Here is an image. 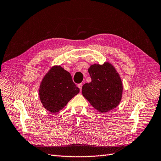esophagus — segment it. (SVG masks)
I'll use <instances>...</instances> for the list:
<instances>
[{"mask_svg": "<svg viewBox=\"0 0 161 161\" xmlns=\"http://www.w3.org/2000/svg\"><path fill=\"white\" fill-rule=\"evenodd\" d=\"M82 86H83V84H78V88H80V91L81 90V88H82Z\"/></svg>", "mask_w": 161, "mask_h": 161, "instance_id": "obj_1", "label": "esophagus"}]
</instances>
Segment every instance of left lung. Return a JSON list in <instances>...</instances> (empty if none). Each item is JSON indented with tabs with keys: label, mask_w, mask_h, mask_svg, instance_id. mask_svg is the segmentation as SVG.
Segmentation results:
<instances>
[{
	"label": "left lung",
	"mask_w": 161,
	"mask_h": 161,
	"mask_svg": "<svg viewBox=\"0 0 161 161\" xmlns=\"http://www.w3.org/2000/svg\"><path fill=\"white\" fill-rule=\"evenodd\" d=\"M92 81L82 86V94L95 109L107 113L116 108L122 98L123 84L111 63L94 64L88 69Z\"/></svg>",
	"instance_id": "left-lung-1"
}]
</instances>
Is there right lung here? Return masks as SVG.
I'll use <instances>...</instances> for the list:
<instances>
[{
    "label": "right lung",
    "instance_id": "obj_1",
    "mask_svg": "<svg viewBox=\"0 0 161 161\" xmlns=\"http://www.w3.org/2000/svg\"><path fill=\"white\" fill-rule=\"evenodd\" d=\"M79 92L70 73L61 66H54L41 82L39 96L43 107L50 113H56Z\"/></svg>",
    "mask_w": 161,
    "mask_h": 161
}]
</instances>
